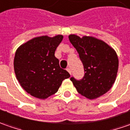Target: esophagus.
Returning a JSON list of instances; mask_svg holds the SVG:
<instances>
[{
	"label": "esophagus",
	"mask_w": 130,
	"mask_h": 130,
	"mask_svg": "<svg viewBox=\"0 0 130 130\" xmlns=\"http://www.w3.org/2000/svg\"><path fill=\"white\" fill-rule=\"evenodd\" d=\"M66 70H67V71H68V72L70 74H71V70L69 68H67Z\"/></svg>",
	"instance_id": "esophagus-1"
}]
</instances>
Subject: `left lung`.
Wrapping results in <instances>:
<instances>
[{
    "label": "left lung",
    "mask_w": 130,
    "mask_h": 130,
    "mask_svg": "<svg viewBox=\"0 0 130 130\" xmlns=\"http://www.w3.org/2000/svg\"><path fill=\"white\" fill-rule=\"evenodd\" d=\"M69 40L79 54L84 68L80 80H70L80 94L89 99L104 95L112 87L118 71L119 60L114 49L93 37L69 35Z\"/></svg>",
    "instance_id": "obj_1"
}]
</instances>
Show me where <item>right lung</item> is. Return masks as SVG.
<instances>
[{
    "label": "right lung",
    "mask_w": 130,
    "mask_h": 130,
    "mask_svg": "<svg viewBox=\"0 0 130 130\" xmlns=\"http://www.w3.org/2000/svg\"><path fill=\"white\" fill-rule=\"evenodd\" d=\"M62 35L42 36L32 39L17 49L14 71L21 87L30 95L40 99L55 94L69 73L62 69L55 56Z\"/></svg>",
    "instance_id": "1"
}]
</instances>
